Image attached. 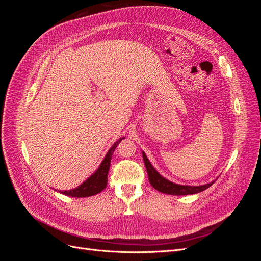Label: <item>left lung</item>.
<instances>
[{
	"instance_id": "obj_1",
	"label": "left lung",
	"mask_w": 261,
	"mask_h": 261,
	"mask_svg": "<svg viewBox=\"0 0 261 261\" xmlns=\"http://www.w3.org/2000/svg\"><path fill=\"white\" fill-rule=\"evenodd\" d=\"M143 158H144V162L147 169L150 184H151V186H153L156 191H159L163 194L176 195V196L197 194V193L203 192L204 189H207L215 183V181H211V183L200 185V186H188V185H179V184L172 183V181L164 178L156 172V170L152 167V164L148 160V158L144 151H143Z\"/></svg>"
}]
</instances>
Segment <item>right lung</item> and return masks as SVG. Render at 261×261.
Listing matches in <instances>:
<instances>
[{"mask_svg":"<svg viewBox=\"0 0 261 261\" xmlns=\"http://www.w3.org/2000/svg\"><path fill=\"white\" fill-rule=\"evenodd\" d=\"M124 138L125 137L120 138L116 143H114V145L110 148L107 155L105 156L103 161L101 162L100 167L97 169V171L94 172L90 177L87 178L83 184H81L80 186L74 189H70V191H64V192L58 191V192H60L61 194H64L66 196L82 198V197H89V196L97 195L100 192L103 191L108 184V173L110 170V163H111L112 154L117 145L120 144Z\"/></svg>","mask_w":261,"mask_h":261,"instance_id":"add662e5","label":"right lung"}]
</instances>
